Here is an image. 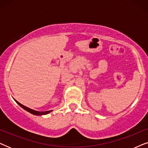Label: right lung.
Masks as SVG:
<instances>
[{"label": "right lung", "mask_w": 148, "mask_h": 148, "mask_svg": "<svg viewBox=\"0 0 148 148\" xmlns=\"http://www.w3.org/2000/svg\"><path fill=\"white\" fill-rule=\"evenodd\" d=\"M15 102H17V104H19V106L21 107V108H23L24 109V110H25L26 111H27V112H29V113H31V114H34V115H43V114H48V113H50V112L52 111V110H49V111H45V112H39V111H36V110H32V109H31V108H27V107L23 106V105H22L21 104H20L19 102H18L17 101L15 100Z\"/></svg>", "instance_id": "add662e5"}]
</instances>
